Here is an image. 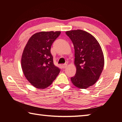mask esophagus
Returning <instances> with one entry per match:
<instances>
[{"label":"esophagus","mask_w":122,"mask_h":122,"mask_svg":"<svg viewBox=\"0 0 122 122\" xmlns=\"http://www.w3.org/2000/svg\"><path fill=\"white\" fill-rule=\"evenodd\" d=\"M67 67V64H66V63H65V64H63V65H62V68H63V69L66 68Z\"/></svg>","instance_id":"esophagus-1"}]
</instances>
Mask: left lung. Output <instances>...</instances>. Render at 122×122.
I'll return each mask as SVG.
<instances>
[{
    "label": "left lung",
    "mask_w": 122,
    "mask_h": 122,
    "mask_svg": "<svg viewBox=\"0 0 122 122\" xmlns=\"http://www.w3.org/2000/svg\"><path fill=\"white\" fill-rule=\"evenodd\" d=\"M66 34L71 39L75 50V75L71 80L74 86L86 89L96 83L104 65L103 51L94 36L83 30H72Z\"/></svg>",
    "instance_id": "left-lung-1"
}]
</instances>
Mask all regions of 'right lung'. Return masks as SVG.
I'll list each match as a JSON object with an SVG mask.
<instances>
[{
    "mask_svg": "<svg viewBox=\"0 0 122 122\" xmlns=\"http://www.w3.org/2000/svg\"><path fill=\"white\" fill-rule=\"evenodd\" d=\"M60 33V31L36 33L30 37L25 47L21 68L27 80L36 88L48 87L60 71L54 64L51 53V46Z\"/></svg>",
    "mask_w": 122,
    "mask_h": 122,
    "instance_id": "add662e5",
    "label": "right lung"
}]
</instances>
